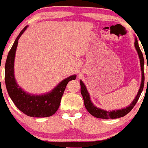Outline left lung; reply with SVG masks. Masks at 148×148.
Returning a JSON list of instances; mask_svg holds the SVG:
<instances>
[{
	"mask_svg": "<svg viewBox=\"0 0 148 148\" xmlns=\"http://www.w3.org/2000/svg\"><path fill=\"white\" fill-rule=\"evenodd\" d=\"M135 45L136 49L137 52H138L139 58H140V67H141V72H142V80H141V84H140V89H139L138 94H137L136 97L134 101H132V103L129 106L126 107L125 108H123L121 110H117V111H106L105 110L100 109V108H97L96 106H94L92 101L90 99V95L88 94L87 89H86V86L82 81H80V85H81V92L83 98L84 100V105L86 106L87 111L89 112L93 116L96 117L97 118H102V119H115V118H119L121 117L125 116L127 113H129L132 111V108L135 106L136 103H137L138 100L140 97V94H141L143 89L144 87V81H145V76H144V70H143V66H144V58L143 53L140 51V47L138 46V40L137 39H135Z\"/></svg>",
	"mask_w": 148,
	"mask_h": 148,
	"instance_id": "8db88e82",
	"label": "left lung"
}]
</instances>
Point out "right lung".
Returning a JSON list of instances; mask_svg holds the SVG:
<instances>
[{
    "instance_id": "right-lung-1",
    "label": "right lung",
    "mask_w": 148,
    "mask_h": 148,
    "mask_svg": "<svg viewBox=\"0 0 148 148\" xmlns=\"http://www.w3.org/2000/svg\"><path fill=\"white\" fill-rule=\"evenodd\" d=\"M28 26L24 27L16 37L8 53L5 67V81L8 94L18 109L28 116L45 118L51 116L58 111L66 86L69 81L76 76H69L59 84L48 94L33 95L26 93L16 84L14 76V61L18 40Z\"/></svg>"
}]
</instances>
